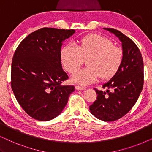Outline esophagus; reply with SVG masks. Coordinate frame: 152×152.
<instances>
[{"mask_svg":"<svg viewBox=\"0 0 152 152\" xmlns=\"http://www.w3.org/2000/svg\"><path fill=\"white\" fill-rule=\"evenodd\" d=\"M75 88L76 90H78V91L86 90V88H84V87H82V86H75Z\"/></svg>","mask_w":152,"mask_h":152,"instance_id":"1","label":"esophagus"}]
</instances>
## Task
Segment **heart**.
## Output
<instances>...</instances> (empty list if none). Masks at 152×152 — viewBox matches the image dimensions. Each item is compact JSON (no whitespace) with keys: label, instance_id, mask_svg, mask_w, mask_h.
I'll return each mask as SVG.
<instances>
[{"label":"heart","instance_id":"1","mask_svg":"<svg viewBox=\"0 0 152 152\" xmlns=\"http://www.w3.org/2000/svg\"><path fill=\"white\" fill-rule=\"evenodd\" d=\"M61 64L66 71L74 73L87 59L88 67L79 70L72 76V82L87 86L99 77L108 80L119 71L123 61V53L113 46L109 39L102 35L91 34L80 39L79 47L68 43L60 52Z\"/></svg>","mask_w":152,"mask_h":152}]
</instances>
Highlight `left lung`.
Listing matches in <instances>:
<instances>
[{"label": "left lung", "mask_w": 152, "mask_h": 152, "mask_svg": "<svg viewBox=\"0 0 152 152\" xmlns=\"http://www.w3.org/2000/svg\"><path fill=\"white\" fill-rule=\"evenodd\" d=\"M104 29L121 41L123 61L118 73L102 85L107 91L95 88L97 99L89 109L95 118L111 122L126 115L138 100L144 82V66L140 50L132 39L115 29Z\"/></svg>", "instance_id": "8db88e82"}]
</instances>
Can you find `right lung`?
Returning <instances> with one entry per match:
<instances>
[{
	"instance_id": "add662e5",
	"label": "right lung",
	"mask_w": 152,
	"mask_h": 152,
	"mask_svg": "<svg viewBox=\"0 0 152 152\" xmlns=\"http://www.w3.org/2000/svg\"><path fill=\"white\" fill-rule=\"evenodd\" d=\"M75 30L43 28L29 34L13 56L11 86L16 100L30 117L49 121L61 113L74 86H63L68 76L62 69L63 41Z\"/></svg>"
}]
</instances>
